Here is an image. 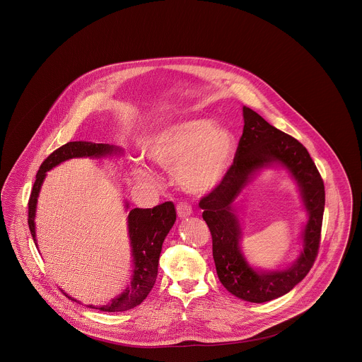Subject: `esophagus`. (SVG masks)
I'll return each mask as SVG.
<instances>
[{"mask_svg": "<svg viewBox=\"0 0 362 362\" xmlns=\"http://www.w3.org/2000/svg\"><path fill=\"white\" fill-rule=\"evenodd\" d=\"M176 211H177V216H179L180 218H186V217L191 216L192 209H191V206H189L187 202H179V204L176 205Z\"/></svg>", "mask_w": 362, "mask_h": 362, "instance_id": "obj_1", "label": "esophagus"}]
</instances>
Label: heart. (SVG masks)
<instances>
[{
	"mask_svg": "<svg viewBox=\"0 0 362 362\" xmlns=\"http://www.w3.org/2000/svg\"><path fill=\"white\" fill-rule=\"evenodd\" d=\"M236 151L233 134L209 119H191L171 124L146 138L142 152L156 165L173 171L182 189L204 194L224 179ZM139 182H153V175L139 165Z\"/></svg>",
	"mask_w": 362,
	"mask_h": 362,
	"instance_id": "obj_1",
	"label": "heart"
}]
</instances>
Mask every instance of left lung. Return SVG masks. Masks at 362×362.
<instances>
[{"mask_svg": "<svg viewBox=\"0 0 362 362\" xmlns=\"http://www.w3.org/2000/svg\"><path fill=\"white\" fill-rule=\"evenodd\" d=\"M244 127L232 165L224 179L199 201L213 240L217 276L228 292L250 303L278 298L304 279L319 252L325 211V183L305 146L292 136L264 121L248 107H243ZM278 162L298 180L310 220L303 238L305 250L288 271L255 272L240 255V228L231 207L233 201L260 168Z\"/></svg>", "mask_w": 362, "mask_h": 362, "instance_id": "obj_1", "label": "left lung"}]
</instances>
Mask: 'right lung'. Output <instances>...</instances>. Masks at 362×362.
<instances>
[{
    "mask_svg": "<svg viewBox=\"0 0 362 362\" xmlns=\"http://www.w3.org/2000/svg\"><path fill=\"white\" fill-rule=\"evenodd\" d=\"M114 152H121L115 146L108 144H93L86 141H74L68 142L54 151L39 167L36 173L34 187L28 201V226L34 238L35 244V210L37 195L46 173L50 171L59 163L69 160L73 157H102L111 155ZM129 206V205H127ZM176 220V210L173 202H164L152 209H133L129 213V238L132 245V255L134 259V274L132 285L124 289V292L118 297L112 298L107 305H88L93 310L103 312H122L132 310L139 305L149 292L152 291L157 278V266L158 258L163 247V241L168 235ZM65 296L71 298L65 293ZM78 303V301H77Z\"/></svg>",
    "mask_w": 362,
    "mask_h": 362,
    "instance_id": "obj_1",
    "label": "right lung"
}]
</instances>
